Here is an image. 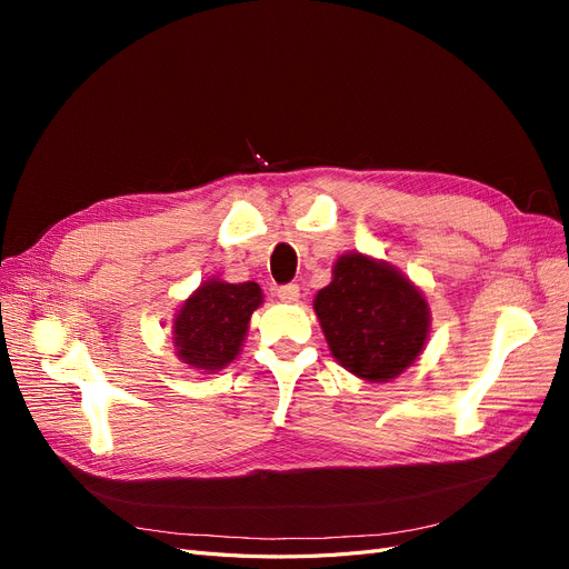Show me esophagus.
Wrapping results in <instances>:
<instances>
[{
  "mask_svg": "<svg viewBox=\"0 0 569 569\" xmlns=\"http://www.w3.org/2000/svg\"><path fill=\"white\" fill-rule=\"evenodd\" d=\"M278 297H280L282 301H287V303H295V301H299V284L289 282V284L278 287Z\"/></svg>",
  "mask_w": 569,
  "mask_h": 569,
  "instance_id": "esophagus-1",
  "label": "esophagus"
}]
</instances>
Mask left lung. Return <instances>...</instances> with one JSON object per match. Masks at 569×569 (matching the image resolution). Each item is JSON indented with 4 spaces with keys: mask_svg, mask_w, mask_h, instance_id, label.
<instances>
[{
    "mask_svg": "<svg viewBox=\"0 0 569 569\" xmlns=\"http://www.w3.org/2000/svg\"><path fill=\"white\" fill-rule=\"evenodd\" d=\"M316 313L332 356L370 382L401 375L422 351L427 301L416 284L387 263L349 253L316 297Z\"/></svg>",
    "mask_w": 569,
    "mask_h": 569,
    "instance_id": "1",
    "label": "left lung"
}]
</instances>
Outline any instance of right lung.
Instances as JSON below:
<instances>
[{"label":"right lung","instance_id":"obj_1","mask_svg":"<svg viewBox=\"0 0 569 569\" xmlns=\"http://www.w3.org/2000/svg\"><path fill=\"white\" fill-rule=\"evenodd\" d=\"M256 282H203L189 297L176 320V347L182 363L197 370H220L239 353L249 318L261 306Z\"/></svg>","mask_w":569,"mask_h":569}]
</instances>
